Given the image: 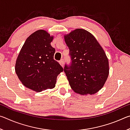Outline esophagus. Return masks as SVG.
<instances>
[{
	"instance_id": "esophagus-1",
	"label": "esophagus",
	"mask_w": 130,
	"mask_h": 130,
	"mask_svg": "<svg viewBox=\"0 0 130 130\" xmlns=\"http://www.w3.org/2000/svg\"><path fill=\"white\" fill-rule=\"evenodd\" d=\"M60 65L62 66V67H63V59H61V60L60 61Z\"/></svg>"
}]
</instances>
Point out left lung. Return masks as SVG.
Listing matches in <instances>:
<instances>
[{
	"label": "left lung",
	"mask_w": 130,
	"mask_h": 130,
	"mask_svg": "<svg viewBox=\"0 0 130 130\" xmlns=\"http://www.w3.org/2000/svg\"><path fill=\"white\" fill-rule=\"evenodd\" d=\"M70 63L63 70L76 93L92 94L103 87L109 74L108 60L93 35L78 28L65 36Z\"/></svg>",
	"instance_id": "8db88e82"
}]
</instances>
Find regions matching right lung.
Masks as SVG:
<instances>
[{
  "mask_svg": "<svg viewBox=\"0 0 130 130\" xmlns=\"http://www.w3.org/2000/svg\"><path fill=\"white\" fill-rule=\"evenodd\" d=\"M53 38L45 30L37 31L26 39L17 59L15 72L19 79L36 92L53 88L57 76L63 70L54 59Z\"/></svg>",
  "mask_w": 130,
  "mask_h": 130,
  "instance_id": "right-lung-1",
  "label": "right lung"
}]
</instances>
